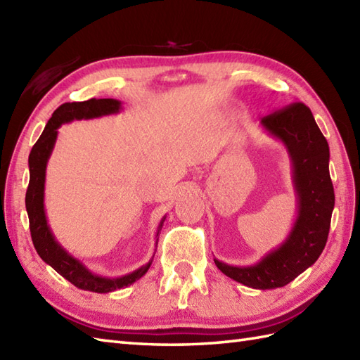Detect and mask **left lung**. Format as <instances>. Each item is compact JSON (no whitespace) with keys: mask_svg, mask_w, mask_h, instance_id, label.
Instances as JSON below:
<instances>
[{"mask_svg":"<svg viewBox=\"0 0 360 360\" xmlns=\"http://www.w3.org/2000/svg\"><path fill=\"white\" fill-rule=\"evenodd\" d=\"M289 155L297 217L286 240L249 266H233L213 258L227 277L254 289L286 286L317 262L325 249L334 209L330 176V147L307 105L294 102L272 110L259 122Z\"/></svg>","mask_w":360,"mask_h":360,"instance_id":"1","label":"left lung"}]
</instances>
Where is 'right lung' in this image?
<instances>
[{
  "label": "right lung",
  "mask_w": 360,
  "mask_h": 360,
  "mask_svg": "<svg viewBox=\"0 0 360 360\" xmlns=\"http://www.w3.org/2000/svg\"><path fill=\"white\" fill-rule=\"evenodd\" d=\"M122 111V102L116 98H89L85 102H72L63 103L53 111L52 117L46 124L40 139L30 150L29 155V187L26 192V210L29 217L30 236H32L34 248L37 254L46 264L56 269L62 277L71 281L74 286L91 292L106 294L112 292L122 288L133 285L134 281L142 278L153 263V258L147 264L141 266L139 269L129 272L122 277H105L101 274H94L83 264L79 258L72 257L56 236H53L51 227L48 224L44 210V182H46V167L56 147V141L58 136V128L63 124H70L72 120L82 119H97L102 116H111ZM165 217L160 219L156 232V246L158 236ZM155 257V255H153Z\"/></svg>",
  "instance_id": "add662e5"
}]
</instances>
